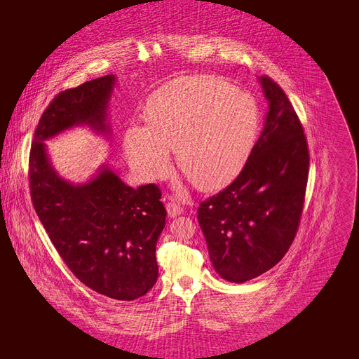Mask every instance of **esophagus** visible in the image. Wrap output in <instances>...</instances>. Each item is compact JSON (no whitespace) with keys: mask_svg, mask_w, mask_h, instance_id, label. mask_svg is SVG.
Listing matches in <instances>:
<instances>
[{"mask_svg":"<svg viewBox=\"0 0 359 359\" xmlns=\"http://www.w3.org/2000/svg\"><path fill=\"white\" fill-rule=\"evenodd\" d=\"M165 210H167V214H168L170 218H176V217H179L183 212V210L180 208L179 205L172 203V202L165 205Z\"/></svg>","mask_w":359,"mask_h":359,"instance_id":"34e87169","label":"esophagus"}]
</instances>
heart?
<instances>
[{
    "label": "heart",
    "instance_id": "1",
    "mask_svg": "<svg viewBox=\"0 0 359 359\" xmlns=\"http://www.w3.org/2000/svg\"><path fill=\"white\" fill-rule=\"evenodd\" d=\"M147 125L132 123L125 154L144 180L163 177L176 163L201 191L230 184L246 165L257 142L260 110L250 93L211 75L172 81L145 107Z\"/></svg>",
    "mask_w": 359,
    "mask_h": 359
}]
</instances>
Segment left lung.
Returning a JSON list of instances; mask_svg holds the SVG:
<instances>
[{"mask_svg":"<svg viewBox=\"0 0 359 359\" xmlns=\"http://www.w3.org/2000/svg\"><path fill=\"white\" fill-rule=\"evenodd\" d=\"M257 80L268 113L253 153L237 179L198 208L212 266L236 284L265 273L285 256L309 179V147L292 104L271 79Z\"/></svg>","mask_w":359,"mask_h":359,"instance_id":"left-lung-1","label":"left lung"}]
</instances>
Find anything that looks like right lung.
Returning a JSON list of instances; mask_svg holds the SVG:
<instances>
[{"instance_id": "obj_1", "label": "right lung", "mask_w": 359, "mask_h": 359, "mask_svg": "<svg viewBox=\"0 0 359 359\" xmlns=\"http://www.w3.org/2000/svg\"><path fill=\"white\" fill-rule=\"evenodd\" d=\"M116 83L110 74L52 100L34 130L29 180L36 214L71 272L93 291L132 301L158 278L156 246L167 215L160 189H134L107 163L88 180L69 182L56 172L46 145L79 126L110 140L109 103Z\"/></svg>"}]
</instances>
